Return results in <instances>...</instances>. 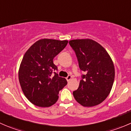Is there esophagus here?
Segmentation results:
<instances>
[{
	"mask_svg": "<svg viewBox=\"0 0 131 131\" xmlns=\"http://www.w3.org/2000/svg\"><path fill=\"white\" fill-rule=\"evenodd\" d=\"M72 77L71 76V75H68V77H67V78H66V79H67V81H70V80H71V79H72Z\"/></svg>",
	"mask_w": 131,
	"mask_h": 131,
	"instance_id": "esophagus-1",
	"label": "esophagus"
}]
</instances>
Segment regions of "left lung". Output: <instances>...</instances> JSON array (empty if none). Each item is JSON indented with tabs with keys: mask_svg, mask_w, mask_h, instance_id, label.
Here are the masks:
<instances>
[{
	"mask_svg": "<svg viewBox=\"0 0 131 131\" xmlns=\"http://www.w3.org/2000/svg\"><path fill=\"white\" fill-rule=\"evenodd\" d=\"M79 61V68L86 74L82 76L79 88L73 91L75 100L83 106L101 103L112 90L115 79L113 61L102 46L92 39L69 41Z\"/></svg>",
	"mask_w": 131,
	"mask_h": 131,
	"instance_id": "left-lung-1",
	"label": "left lung"
}]
</instances>
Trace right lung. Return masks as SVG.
I'll return each mask as SVG.
<instances>
[{"mask_svg":"<svg viewBox=\"0 0 131 131\" xmlns=\"http://www.w3.org/2000/svg\"><path fill=\"white\" fill-rule=\"evenodd\" d=\"M68 40L43 39L35 42L25 52L18 72L19 84L26 98L40 107L52 106L58 94L67 84L64 78L52 71L58 68L53 59L67 46Z\"/></svg>","mask_w":131,"mask_h":131,"instance_id":"1","label":"right lung"}]
</instances>
